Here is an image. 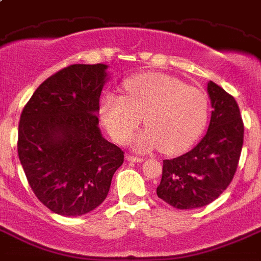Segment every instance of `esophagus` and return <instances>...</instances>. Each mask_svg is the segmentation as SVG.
<instances>
[{"label": "esophagus", "instance_id": "obj_1", "mask_svg": "<svg viewBox=\"0 0 261 261\" xmlns=\"http://www.w3.org/2000/svg\"><path fill=\"white\" fill-rule=\"evenodd\" d=\"M126 160H127V162H134V163H142L144 160V159L140 158V156L126 155Z\"/></svg>", "mask_w": 261, "mask_h": 261}]
</instances>
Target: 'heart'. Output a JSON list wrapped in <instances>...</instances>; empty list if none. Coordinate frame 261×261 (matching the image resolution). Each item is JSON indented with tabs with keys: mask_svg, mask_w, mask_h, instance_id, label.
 <instances>
[{
	"mask_svg": "<svg viewBox=\"0 0 261 261\" xmlns=\"http://www.w3.org/2000/svg\"><path fill=\"white\" fill-rule=\"evenodd\" d=\"M124 97L109 93L101 102L103 123L118 143H126L133 137L142 118L148 128L138 137L137 147L160 146L165 153L185 151L205 128L207 97L176 77L138 74L124 83Z\"/></svg>",
	"mask_w": 261,
	"mask_h": 261,
	"instance_id": "heart-1",
	"label": "heart"
}]
</instances>
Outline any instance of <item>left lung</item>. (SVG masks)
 <instances>
[{
	"mask_svg": "<svg viewBox=\"0 0 261 261\" xmlns=\"http://www.w3.org/2000/svg\"><path fill=\"white\" fill-rule=\"evenodd\" d=\"M212 118L205 137L189 152L163 160V176L156 193L180 210L209 205L234 178L243 147L244 126L231 94L207 83Z\"/></svg>",
	"mask_w": 261,
	"mask_h": 261,
	"instance_id": "left-lung-1",
	"label": "left lung"
}]
</instances>
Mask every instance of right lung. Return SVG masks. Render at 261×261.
Instances as JSON below:
<instances>
[{
  "label": "right lung",
  "instance_id": "obj_1",
  "mask_svg": "<svg viewBox=\"0 0 261 261\" xmlns=\"http://www.w3.org/2000/svg\"><path fill=\"white\" fill-rule=\"evenodd\" d=\"M105 64H73L43 81L23 108L18 156L43 205L79 217L103 202L123 151L98 127Z\"/></svg>",
  "mask_w": 261,
  "mask_h": 261
}]
</instances>
